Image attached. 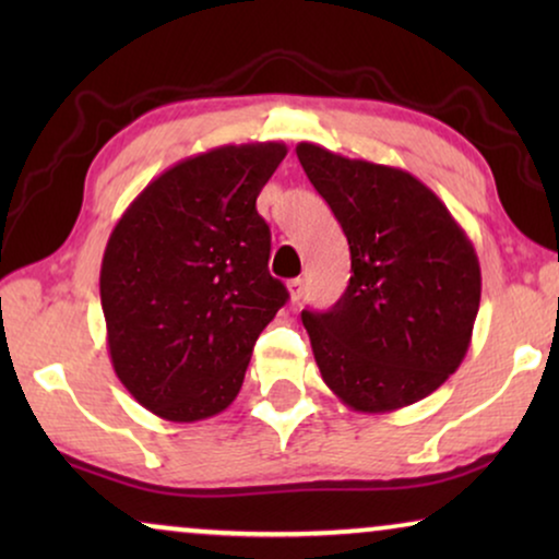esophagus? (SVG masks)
<instances>
[{"label": "esophagus", "instance_id": "34e87169", "mask_svg": "<svg viewBox=\"0 0 559 559\" xmlns=\"http://www.w3.org/2000/svg\"><path fill=\"white\" fill-rule=\"evenodd\" d=\"M287 289H289V300H293V302L302 300V295H305V285H302V280H300V277H297V280H289V282H287Z\"/></svg>", "mask_w": 559, "mask_h": 559}]
</instances>
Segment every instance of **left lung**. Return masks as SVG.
<instances>
[{
	"mask_svg": "<svg viewBox=\"0 0 559 559\" xmlns=\"http://www.w3.org/2000/svg\"><path fill=\"white\" fill-rule=\"evenodd\" d=\"M297 159L338 218L354 272L331 310H302L320 377L356 412L425 400L468 354L476 249L415 175L312 142L297 144Z\"/></svg>",
	"mask_w": 559,
	"mask_h": 559,
	"instance_id": "1",
	"label": "left lung"
}]
</instances>
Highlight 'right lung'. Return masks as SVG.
I'll list each match as a JSON object with an SVG mask.
<instances>
[{
    "instance_id": "1",
    "label": "right lung",
    "mask_w": 559,
    "mask_h": 559,
    "mask_svg": "<svg viewBox=\"0 0 559 559\" xmlns=\"http://www.w3.org/2000/svg\"><path fill=\"white\" fill-rule=\"evenodd\" d=\"M285 155L282 142H254L182 159L114 226L98 280L111 366L157 417L198 423L224 412L259 333L287 302L257 213Z\"/></svg>"
}]
</instances>
